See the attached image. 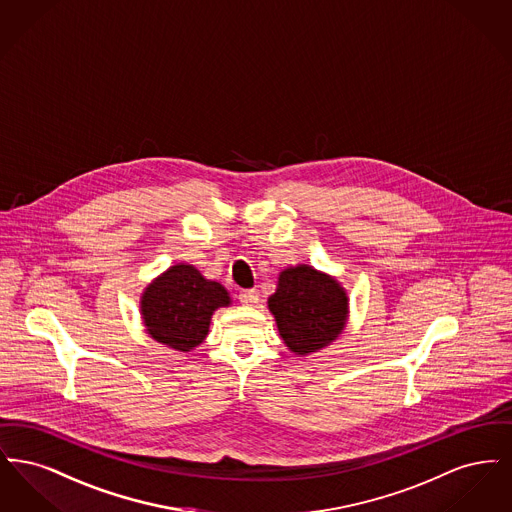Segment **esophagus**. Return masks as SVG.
<instances>
[{"mask_svg": "<svg viewBox=\"0 0 512 512\" xmlns=\"http://www.w3.org/2000/svg\"><path fill=\"white\" fill-rule=\"evenodd\" d=\"M238 297H240V303H242V305H249V307H251V305L259 303V292H257V290H242Z\"/></svg>", "mask_w": 512, "mask_h": 512, "instance_id": "1", "label": "esophagus"}]
</instances>
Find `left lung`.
<instances>
[{"instance_id":"1","label":"left lung","mask_w":512,"mask_h":512,"mask_svg":"<svg viewBox=\"0 0 512 512\" xmlns=\"http://www.w3.org/2000/svg\"><path fill=\"white\" fill-rule=\"evenodd\" d=\"M284 343L297 355L313 353L336 340L347 317V295L340 284L307 265L280 272L268 297Z\"/></svg>"}]
</instances>
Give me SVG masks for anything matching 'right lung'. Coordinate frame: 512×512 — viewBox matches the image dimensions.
I'll return each instance as SVG.
<instances>
[{"instance_id": "right-lung-1", "label": "right lung", "mask_w": 512, "mask_h": 512, "mask_svg": "<svg viewBox=\"0 0 512 512\" xmlns=\"http://www.w3.org/2000/svg\"><path fill=\"white\" fill-rule=\"evenodd\" d=\"M226 305L228 292L192 265L169 268L142 295L149 336L178 351H190L205 340L211 315Z\"/></svg>"}]
</instances>
